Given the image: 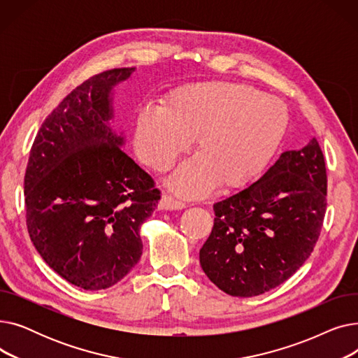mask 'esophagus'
<instances>
[{"label":"esophagus","mask_w":358,"mask_h":358,"mask_svg":"<svg viewBox=\"0 0 358 358\" xmlns=\"http://www.w3.org/2000/svg\"><path fill=\"white\" fill-rule=\"evenodd\" d=\"M158 206H159V209H162V210H181V209L185 208V203H182V201H180V200L171 197V196H168V194H164L161 197Z\"/></svg>","instance_id":"esophagus-1"}]
</instances>
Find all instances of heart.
Instances as JSON below:
<instances>
[{"mask_svg":"<svg viewBox=\"0 0 358 358\" xmlns=\"http://www.w3.org/2000/svg\"><path fill=\"white\" fill-rule=\"evenodd\" d=\"M287 108L278 99L234 83L180 87L162 108L143 107L136 117L135 148L157 171H166L194 139L196 158L168 180L187 197L209 193L215 182L232 189L266 168L287 129Z\"/></svg>","mask_w":358,"mask_h":358,"instance_id":"1","label":"heart"}]
</instances>
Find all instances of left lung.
Instances as JSON below:
<instances>
[{"label": "left lung", "mask_w": 358, "mask_h": 358, "mask_svg": "<svg viewBox=\"0 0 358 358\" xmlns=\"http://www.w3.org/2000/svg\"><path fill=\"white\" fill-rule=\"evenodd\" d=\"M327 168L313 138L258 181L213 204L200 266L224 293L252 297L292 277L312 254L327 212Z\"/></svg>", "instance_id": "1"}]
</instances>
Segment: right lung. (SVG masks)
I'll return each instance as SVG.
<instances>
[{
	"instance_id": "obj_1",
	"label": "right lung",
	"mask_w": 358,
	"mask_h": 358,
	"mask_svg": "<svg viewBox=\"0 0 358 358\" xmlns=\"http://www.w3.org/2000/svg\"><path fill=\"white\" fill-rule=\"evenodd\" d=\"M135 68L72 90L42 123L24 176L26 223L46 264L73 286L107 289L142 255L141 224L161 199L155 181L108 126L110 94Z\"/></svg>"
}]
</instances>
